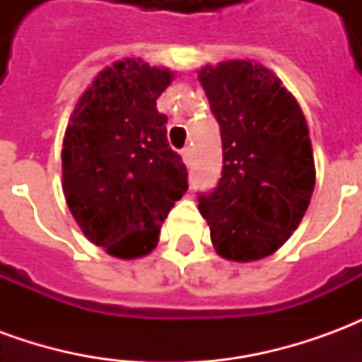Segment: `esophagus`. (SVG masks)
<instances>
[{
    "instance_id": "34e87169",
    "label": "esophagus",
    "mask_w": 362,
    "mask_h": 362,
    "mask_svg": "<svg viewBox=\"0 0 362 362\" xmlns=\"http://www.w3.org/2000/svg\"><path fill=\"white\" fill-rule=\"evenodd\" d=\"M192 155H194V153H192V147H184V149H182V158H184V163H186V165H192Z\"/></svg>"
}]
</instances>
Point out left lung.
<instances>
[{
    "instance_id": "obj_1",
    "label": "left lung",
    "mask_w": 362,
    "mask_h": 362,
    "mask_svg": "<svg viewBox=\"0 0 362 362\" xmlns=\"http://www.w3.org/2000/svg\"><path fill=\"white\" fill-rule=\"evenodd\" d=\"M221 126L223 173L199 194L219 256L254 262L287 243L308 209L316 168L308 126L275 75L248 59L197 71Z\"/></svg>"
}]
</instances>
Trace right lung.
Returning <instances> with one entry per match:
<instances>
[{"label":"right lung","instance_id":"right-lung-1","mask_svg":"<svg viewBox=\"0 0 362 362\" xmlns=\"http://www.w3.org/2000/svg\"><path fill=\"white\" fill-rule=\"evenodd\" d=\"M174 74L122 59L98 74L75 106L62 149L67 207L83 235L110 256L149 254L188 189L182 157L166 141L157 98Z\"/></svg>","mask_w":362,"mask_h":362}]
</instances>
